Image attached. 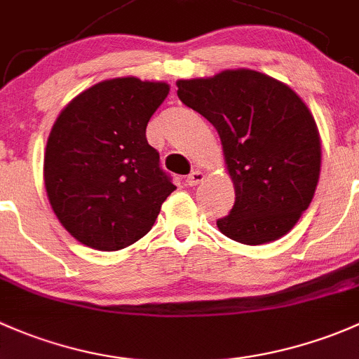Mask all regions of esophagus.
Instances as JSON below:
<instances>
[{
    "label": "esophagus",
    "instance_id": "34e87169",
    "mask_svg": "<svg viewBox=\"0 0 359 359\" xmlns=\"http://www.w3.org/2000/svg\"><path fill=\"white\" fill-rule=\"evenodd\" d=\"M205 178V175L202 171H198V169H195V171H191L190 175L187 176V184L188 187H197L198 183H202Z\"/></svg>",
    "mask_w": 359,
    "mask_h": 359
}]
</instances>
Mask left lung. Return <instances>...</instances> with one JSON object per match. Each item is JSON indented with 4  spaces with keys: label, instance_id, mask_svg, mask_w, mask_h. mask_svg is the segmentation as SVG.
<instances>
[{
    "label": "left lung",
    "instance_id": "obj_1",
    "mask_svg": "<svg viewBox=\"0 0 359 359\" xmlns=\"http://www.w3.org/2000/svg\"><path fill=\"white\" fill-rule=\"evenodd\" d=\"M178 97L216 128L235 204L217 228L261 245L287 235L315 195L321 142L315 117L282 81L250 69L180 79Z\"/></svg>",
    "mask_w": 359,
    "mask_h": 359
}]
</instances>
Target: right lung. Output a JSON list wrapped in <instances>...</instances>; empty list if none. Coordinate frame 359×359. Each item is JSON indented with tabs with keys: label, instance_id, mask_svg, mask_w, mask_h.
Masks as SVG:
<instances>
[{
	"label": "right lung",
	"instance_id": "obj_1",
	"mask_svg": "<svg viewBox=\"0 0 359 359\" xmlns=\"http://www.w3.org/2000/svg\"><path fill=\"white\" fill-rule=\"evenodd\" d=\"M168 93V83L116 77L84 90L57 117L44 152V188L77 242L121 250L152 230L176 190L145 135Z\"/></svg>",
	"mask_w": 359,
	"mask_h": 359
}]
</instances>
